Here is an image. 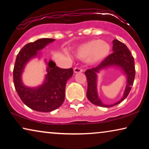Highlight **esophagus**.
Listing matches in <instances>:
<instances>
[{"label": "esophagus", "instance_id": "34e87169", "mask_svg": "<svg viewBox=\"0 0 149 149\" xmlns=\"http://www.w3.org/2000/svg\"><path fill=\"white\" fill-rule=\"evenodd\" d=\"M83 70L81 68H79V67H75L74 68V72L75 73H78V72H83Z\"/></svg>", "mask_w": 149, "mask_h": 149}]
</instances>
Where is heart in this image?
Listing matches in <instances>:
<instances>
[{"instance_id":"heart-1","label":"heart","mask_w":149,"mask_h":149,"mask_svg":"<svg viewBox=\"0 0 149 149\" xmlns=\"http://www.w3.org/2000/svg\"><path fill=\"white\" fill-rule=\"evenodd\" d=\"M111 45L107 42L100 39H92L81 45L76 49V56L81 60L86 59L91 64L100 62L109 56Z\"/></svg>"}]
</instances>
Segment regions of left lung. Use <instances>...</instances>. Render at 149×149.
Returning a JSON list of instances; mask_svg holds the SVG:
<instances>
[{
    "mask_svg": "<svg viewBox=\"0 0 149 149\" xmlns=\"http://www.w3.org/2000/svg\"><path fill=\"white\" fill-rule=\"evenodd\" d=\"M113 54H110L104 59L98 66L95 68L88 69L85 72L87 80V97L89 101L93 104L102 107H111L117 105L123 100L129 94L132 86L134 84L135 78V65H134V57L125 44L118 40L113 41ZM111 65H117L121 67L127 75V86L124 92V96L121 101L112 105H104L99 99L97 93L96 80L97 73L101 69Z\"/></svg>",
    "mask_w": 149,
    "mask_h": 149,
    "instance_id": "left-lung-1",
    "label": "left lung"
}]
</instances>
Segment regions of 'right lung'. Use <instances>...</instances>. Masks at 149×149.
I'll use <instances>...</instances> for the list:
<instances>
[{
  "mask_svg": "<svg viewBox=\"0 0 149 149\" xmlns=\"http://www.w3.org/2000/svg\"><path fill=\"white\" fill-rule=\"evenodd\" d=\"M53 38H40L24 46L16 58L13 68V83L22 101L32 110L39 112H51L58 109L65 99L66 81L73 74V69L60 68L52 61L48 64L47 74L44 84L37 88L24 86L21 74L26 62L37 54Z\"/></svg>",
  "mask_w": 149,
  "mask_h": 149,
  "instance_id": "obj_1",
  "label": "right lung"
}]
</instances>
